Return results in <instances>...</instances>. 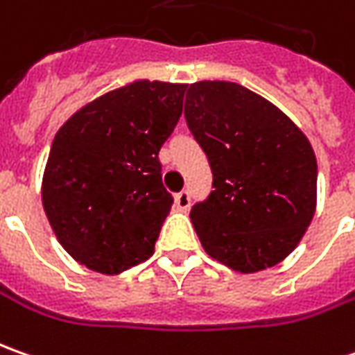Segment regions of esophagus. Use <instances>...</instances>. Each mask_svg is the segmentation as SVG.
I'll return each instance as SVG.
<instances>
[{
  "label": "esophagus",
  "mask_w": 355,
  "mask_h": 355,
  "mask_svg": "<svg viewBox=\"0 0 355 355\" xmlns=\"http://www.w3.org/2000/svg\"><path fill=\"white\" fill-rule=\"evenodd\" d=\"M175 204H177L178 210H189L190 208L189 190H182V192H178L177 196H175Z\"/></svg>",
  "instance_id": "obj_1"
}]
</instances>
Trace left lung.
Returning <instances> with one entry per match:
<instances>
[{"label": "left lung", "mask_w": 355, "mask_h": 355, "mask_svg": "<svg viewBox=\"0 0 355 355\" xmlns=\"http://www.w3.org/2000/svg\"><path fill=\"white\" fill-rule=\"evenodd\" d=\"M184 117L214 175L190 210L204 251L238 273L273 267L299 245L316 210V157L291 117L236 82L189 86Z\"/></svg>", "instance_id": "left-lung-1"}]
</instances>
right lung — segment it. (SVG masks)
Wrapping results in <instances>:
<instances>
[{
  "instance_id": "add662e5",
  "label": "right lung",
  "mask_w": 355,
  "mask_h": 355,
  "mask_svg": "<svg viewBox=\"0 0 355 355\" xmlns=\"http://www.w3.org/2000/svg\"><path fill=\"white\" fill-rule=\"evenodd\" d=\"M187 84L133 80L102 94L56 131L44 166V214L80 265L119 275L147 261L173 196L159 151L182 114Z\"/></svg>"
}]
</instances>
